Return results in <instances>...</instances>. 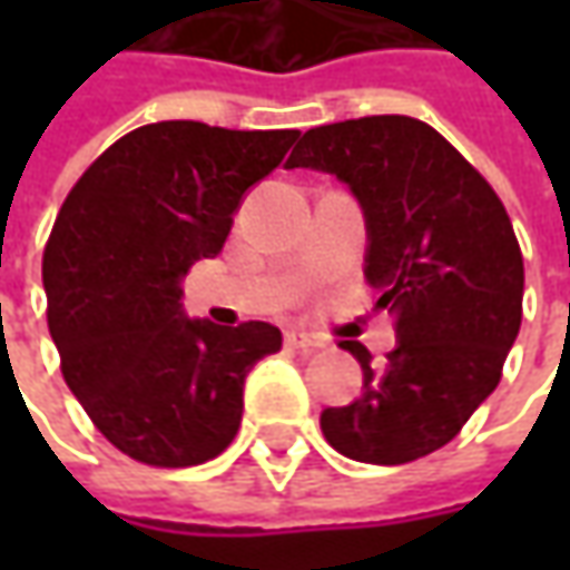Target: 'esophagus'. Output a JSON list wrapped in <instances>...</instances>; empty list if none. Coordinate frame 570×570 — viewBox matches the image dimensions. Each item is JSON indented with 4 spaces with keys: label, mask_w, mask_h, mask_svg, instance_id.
<instances>
[{
    "label": "esophagus",
    "mask_w": 570,
    "mask_h": 570,
    "mask_svg": "<svg viewBox=\"0 0 570 570\" xmlns=\"http://www.w3.org/2000/svg\"><path fill=\"white\" fill-rule=\"evenodd\" d=\"M285 345L297 348V352H317V348H323V342L317 336H311V333H304V330H288L285 333Z\"/></svg>",
    "instance_id": "obj_1"
}]
</instances>
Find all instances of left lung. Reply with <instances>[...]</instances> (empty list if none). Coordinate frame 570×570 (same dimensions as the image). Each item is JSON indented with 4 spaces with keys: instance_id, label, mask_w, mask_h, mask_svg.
<instances>
[{
    "instance_id": "left-lung-1",
    "label": "left lung",
    "mask_w": 570,
    "mask_h": 570,
    "mask_svg": "<svg viewBox=\"0 0 570 570\" xmlns=\"http://www.w3.org/2000/svg\"><path fill=\"white\" fill-rule=\"evenodd\" d=\"M285 167L342 180L367 230L364 278L396 314L377 367L362 342V396L323 409L342 456L396 466L428 456L492 396L520 333L523 256L489 180L428 122L383 114L307 129Z\"/></svg>"
}]
</instances>
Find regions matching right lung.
I'll list each match as a JSON object with an SVG mask.
<instances>
[{
	"mask_svg": "<svg viewBox=\"0 0 570 570\" xmlns=\"http://www.w3.org/2000/svg\"><path fill=\"white\" fill-rule=\"evenodd\" d=\"M297 129L148 122L81 174L43 250L62 377L98 431L148 466H196L240 428L244 381L282 348L273 323L187 317L184 275L225 247L247 189Z\"/></svg>",
	"mask_w": 570,
	"mask_h": 570,
	"instance_id": "add662e5",
	"label": "right lung"
}]
</instances>
